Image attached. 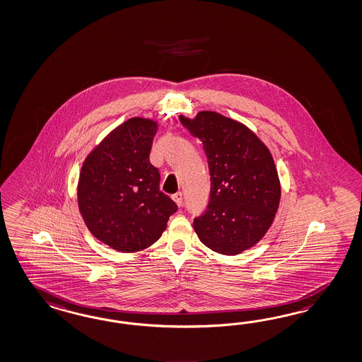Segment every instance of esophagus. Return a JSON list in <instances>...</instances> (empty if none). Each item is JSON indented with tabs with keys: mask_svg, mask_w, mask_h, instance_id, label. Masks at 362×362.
I'll use <instances>...</instances> for the list:
<instances>
[{
	"mask_svg": "<svg viewBox=\"0 0 362 362\" xmlns=\"http://www.w3.org/2000/svg\"><path fill=\"white\" fill-rule=\"evenodd\" d=\"M172 198H173V201L176 202L177 206H182V193L178 192L176 194H173Z\"/></svg>",
	"mask_w": 362,
	"mask_h": 362,
	"instance_id": "1",
	"label": "esophagus"
}]
</instances>
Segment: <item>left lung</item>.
<instances>
[{"label": "left lung", "instance_id": "obj_1", "mask_svg": "<svg viewBox=\"0 0 362 362\" xmlns=\"http://www.w3.org/2000/svg\"><path fill=\"white\" fill-rule=\"evenodd\" d=\"M178 119L202 141L210 172V201L193 223L199 240L222 255L254 247L271 228L281 197L267 145L247 125L214 111Z\"/></svg>", "mask_w": 362, "mask_h": 362}]
</instances>
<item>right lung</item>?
I'll list each match as a JSON object with an SVG mask.
<instances>
[{
    "mask_svg": "<svg viewBox=\"0 0 362 362\" xmlns=\"http://www.w3.org/2000/svg\"><path fill=\"white\" fill-rule=\"evenodd\" d=\"M157 129L155 119H128L93 148L81 169L76 196L83 221L93 237L119 252L152 246L176 213L149 161Z\"/></svg>",
    "mask_w": 362,
    "mask_h": 362,
    "instance_id": "obj_1",
    "label": "right lung"
}]
</instances>
